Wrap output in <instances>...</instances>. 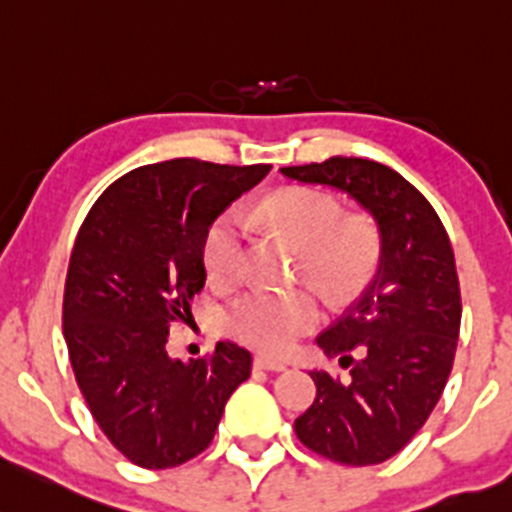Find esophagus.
<instances>
[{"instance_id": "1", "label": "esophagus", "mask_w": 512, "mask_h": 512, "mask_svg": "<svg viewBox=\"0 0 512 512\" xmlns=\"http://www.w3.org/2000/svg\"><path fill=\"white\" fill-rule=\"evenodd\" d=\"M255 368L267 370V373H282V370H287V363L279 358H270V355H257Z\"/></svg>"}]
</instances>
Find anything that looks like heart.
Wrapping results in <instances>:
<instances>
[{
	"label": "heart",
	"mask_w": 512,
	"mask_h": 512,
	"mask_svg": "<svg viewBox=\"0 0 512 512\" xmlns=\"http://www.w3.org/2000/svg\"><path fill=\"white\" fill-rule=\"evenodd\" d=\"M262 223L304 255L316 284L341 294L358 282L375 250V233L365 220H341V208L311 188H284L252 211ZM203 265L213 284L238 282L245 265V220L228 211L213 220L203 240ZM319 304L304 292H247L230 306L235 336L262 351L284 353L319 324Z\"/></svg>",
	"instance_id": "1"
}]
</instances>
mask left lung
<instances>
[{
    "label": "left lung",
    "mask_w": 512,
    "mask_h": 512,
    "mask_svg": "<svg viewBox=\"0 0 512 512\" xmlns=\"http://www.w3.org/2000/svg\"><path fill=\"white\" fill-rule=\"evenodd\" d=\"M279 171L343 193L378 225L373 282L316 338L351 380L314 370L316 400L294 429L338 464H383L422 429L454 365L461 294L449 235L427 198L378 161L331 157Z\"/></svg>",
    "instance_id": "8db88e82"
}]
</instances>
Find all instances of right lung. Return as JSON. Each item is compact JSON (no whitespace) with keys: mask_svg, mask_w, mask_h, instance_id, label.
<instances>
[{"mask_svg":"<svg viewBox=\"0 0 512 512\" xmlns=\"http://www.w3.org/2000/svg\"><path fill=\"white\" fill-rule=\"evenodd\" d=\"M272 166L171 159L117 179L90 208L68 265L63 333L80 392L105 437L142 469H171L211 444L252 355L166 353L169 326L206 284L203 240Z\"/></svg>","mask_w":512,"mask_h":512,"instance_id":"1","label":"right lung"}]
</instances>
